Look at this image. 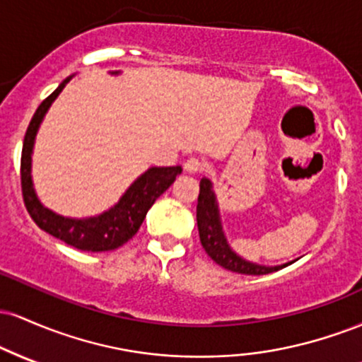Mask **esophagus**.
I'll return each instance as SVG.
<instances>
[{
  "instance_id": "esophagus-1",
  "label": "esophagus",
  "mask_w": 362,
  "mask_h": 362,
  "mask_svg": "<svg viewBox=\"0 0 362 362\" xmlns=\"http://www.w3.org/2000/svg\"><path fill=\"white\" fill-rule=\"evenodd\" d=\"M184 168L187 173H192V175H195V173H201L202 170H204V163H202L199 158H189V160L185 161Z\"/></svg>"
}]
</instances>
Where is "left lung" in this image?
<instances>
[{"label": "left lung", "mask_w": 362, "mask_h": 362, "mask_svg": "<svg viewBox=\"0 0 362 362\" xmlns=\"http://www.w3.org/2000/svg\"><path fill=\"white\" fill-rule=\"evenodd\" d=\"M197 228L202 248H204L207 255L216 264L231 272L247 274V276H264V274H271L279 271L282 267H288V265L298 260L286 262L282 265H260L240 257L228 243L221 224V214H219V204L213 189V182L206 177L201 180V190H199Z\"/></svg>", "instance_id": "left-lung-1"}]
</instances>
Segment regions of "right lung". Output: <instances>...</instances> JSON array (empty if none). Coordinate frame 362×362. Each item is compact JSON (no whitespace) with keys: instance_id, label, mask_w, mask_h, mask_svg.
Returning a JSON list of instances; mask_svg holds the SVG:
<instances>
[{"instance_id":"1","label":"right lung","mask_w":362,"mask_h":362,"mask_svg":"<svg viewBox=\"0 0 362 362\" xmlns=\"http://www.w3.org/2000/svg\"><path fill=\"white\" fill-rule=\"evenodd\" d=\"M120 71H112V74H119ZM74 76V74H73ZM66 78L56 90L40 103L35 110L34 117L28 124L25 132L23 149H22V192L23 201L27 206L28 214L32 216L37 226L44 230L45 233L56 236L64 243L71 245L83 252H109L122 247L129 242L143 224L149 207L155 204L170 185L175 182L177 175L182 173V167H151L143 175H139L129 185V189L122 194V197L115 202L110 209L103 211L102 214L90 216V218H66L54 211L47 209L37 197L32 180V153H34L35 136L39 132L40 124L51 109L52 102L62 88L71 81V78Z\"/></svg>"}]
</instances>
